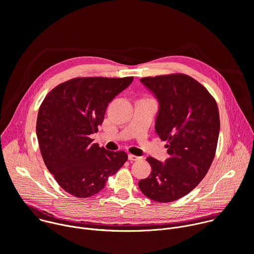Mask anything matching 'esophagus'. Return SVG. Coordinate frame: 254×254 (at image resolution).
<instances>
[{"instance_id":"obj_1","label":"esophagus","mask_w":254,"mask_h":254,"mask_svg":"<svg viewBox=\"0 0 254 254\" xmlns=\"http://www.w3.org/2000/svg\"><path fill=\"white\" fill-rule=\"evenodd\" d=\"M128 159H129L130 161H135V160L140 159V157H139V156H136V155H134V154H128Z\"/></svg>"}]
</instances>
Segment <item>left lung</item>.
Returning a JSON list of instances; mask_svg holds the SVG:
<instances>
[{
    "instance_id": "left-lung-1",
    "label": "left lung",
    "mask_w": 254,
    "mask_h": 254,
    "mask_svg": "<svg viewBox=\"0 0 254 254\" xmlns=\"http://www.w3.org/2000/svg\"><path fill=\"white\" fill-rule=\"evenodd\" d=\"M141 83L156 98L155 131L167 140L164 162L151 156L141 192L157 202H172L190 192L207 174L215 155L220 122L215 100L197 80L184 73L148 76Z\"/></svg>"
}]
</instances>
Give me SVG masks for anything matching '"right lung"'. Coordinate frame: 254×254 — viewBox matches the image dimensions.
Here are the masks:
<instances>
[{"label":"right lung","mask_w":254,"mask_h":254,"mask_svg":"<svg viewBox=\"0 0 254 254\" xmlns=\"http://www.w3.org/2000/svg\"><path fill=\"white\" fill-rule=\"evenodd\" d=\"M132 80L75 77L59 84L43 101L36 127L40 150L49 172L69 194H97L127 161V152L100 147L91 135L103 124L108 105Z\"/></svg>","instance_id":"right-lung-1"}]
</instances>
